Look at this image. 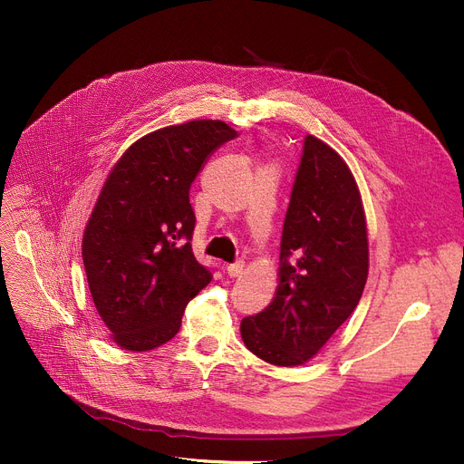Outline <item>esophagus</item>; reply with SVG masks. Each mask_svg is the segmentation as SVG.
<instances>
[{"label":"esophagus","mask_w":464,"mask_h":464,"mask_svg":"<svg viewBox=\"0 0 464 464\" xmlns=\"http://www.w3.org/2000/svg\"><path fill=\"white\" fill-rule=\"evenodd\" d=\"M242 271H245V261H242V259H237L235 263L227 265V275H229L231 278L240 276V275H242Z\"/></svg>","instance_id":"34e87169"}]
</instances>
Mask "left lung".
<instances>
[{"label":"left lung","instance_id":"8db88e82","mask_svg":"<svg viewBox=\"0 0 464 464\" xmlns=\"http://www.w3.org/2000/svg\"><path fill=\"white\" fill-rule=\"evenodd\" d=\"M367 275L355 179L331 146L306 135L284 219L276 297L240 322L246 348L278 367L312 359L359 304Z\"/></svg>","mask_w":464,"mask_h":464}]
</instances>
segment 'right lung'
Instances as JSON below:
<instances>
[{"label":"right lung","mask_w":464,"mask_h":464,"mask_svg":"<svg viewBox=\"0 0 464 464\" xmlns=\"http://www.w3.org/2000/svg\"><path fill=\"white\" fill-rule=\"evenodd\" d=\"M237 131L193 120L144 135L111 170L82 238L90 294L114 343L149 352L173 338L214 269L191 252L189 188Z\"/></svg>","instance_id":"add662e5"}]
</instances>
